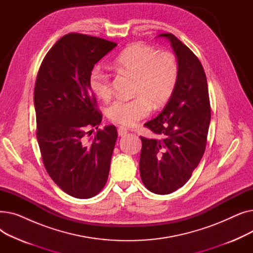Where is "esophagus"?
Segmentation results:
<instances>
[{"label":"esophagus","instance_id":"esophagus-1","mask_svg":"<svg viewBox=\"0 0 253 253\" xmlns=\"http://www.w3.org/2000/svg\"><path fill=\"white\" fill-rule=\"evenodd\" d=\"M126 134H127V129H126V128H124V127H119V128H118V135H119V136L123 137V136H125Z\"/></svg>","mask_w":253,"mask_h":253}]
</instances>
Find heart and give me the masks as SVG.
Returning <instances> with one entry per match:
<instances>
[{"label":"heart","mask_w":253,"mask_h":253,"mask_svg":"<svg viewBox=\"0 0 253 253\" xmlns=\"http://www.w3.org/2000/svg\"><path fill=\"white\" fill-rule=\"evenodd\" d=\"M117 72L136 79L133 100L117 99L108 110L111 121L132 126L149 113V104L154 109L163 106L173 94L178 80V65L170 53H159L153 47L135 44L128 47L114 61ZM90 87L101 99L109 98L113 92L109 73L96 65L90 73Z\"/></svg>","instance_id":"1"}]
</instances>
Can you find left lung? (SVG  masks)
<instances>
[{
  "label": "left lung",
  "instance_id": "1",
  "mask_svg": "<svg viewBox=\"0 0 253 253\" xmlns=\"http://www.w3.org/2000/svg\"><path fill=\"white\" fill-rule=\"evenodd\" d=\"M173 49L178 65L175 90L163 111L144 124L159 138L141 137L140 177L149 191L167 195L185 184L205 152L210 102L203 66L172 34H160Z\"/></svg>",
  "mask_w": 253,
  "mask_h": 253
}]
</instances>
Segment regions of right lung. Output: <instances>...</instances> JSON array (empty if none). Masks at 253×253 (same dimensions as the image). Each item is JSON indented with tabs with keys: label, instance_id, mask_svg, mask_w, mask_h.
Segmentation results:
<instances>
[{
	"label": "right lung",
	"instance_id": "right-lung-1",
	"mask_svg": "<svg viewBox=\"0 0 253 253\" xmlns=\"http://www.w3.org/2000/svg\"><path fill=\"white\" fill-rule=\"evenodd\" d=\"M117 46L81 34L63 36L46 54L36 80L37 139L44 166L58 187L75 198L97 195L108 180L118 137L114 125L98 129L102 115L90 87V73Z\"/></svg>",
	"mask_w": 253,
	"mask_h": 253
}]
</instances>
